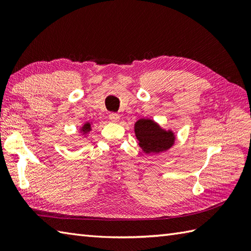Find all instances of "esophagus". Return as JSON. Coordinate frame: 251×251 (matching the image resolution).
Wrapping results in <instances>:
<instances>
[{
  "instance_id": "obj_1",
  "label": "esophagus",
  "mask_w": 251,
  "mask_h": 251,
  "mask_svg": "<svg viewBox=\"0 0 251 251\" xmlns=\"http://www.w3.org/2000/svg\"><path fill=\"white\" fill-rule=\"evenodd\" d=\"M109 117H110V120L112 122H119L120 121V115L117 113H114V112H111V113L109 114Z\"/></svg>"
}]
</instances>
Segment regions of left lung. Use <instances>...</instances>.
Returning <instances> with one entry per match:
<instances>
[{
	"instance_id": "8db88e82",
	"label": "left lung",
	"mask_w": 251,
	"mask_h": 251,
	"mask_svg": "<svg viewBox=\"0 0 251 251\" xmlns=\"http://www.w3.org/2000/svg\"><path fill=\"white\" fill-rule=\"evenodd\" d=\"M135 132L139 146L146 153H159L168 150L175 142L173 131L162 129L155 122L141 119L135 124Z\"/></svg>"
}]
</instances>
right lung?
<instances>
[{
	"label": "right lung",
	"mask_w": 251,
	"mask_h": 251,
	"mask_svg": "<svg viewBox=\"0 0 251 251\" xmlns=\"http://www.w3.org/2000/svg\"><path fill=\"white\" fill-rule=\"evenodd\" d=\"M90 128H92V127H90V123H86V124H84V126L82 127V131L88 132L90 130Z\"/></svg>",
	"instance_id": "obj_1"
}]
</instances>
